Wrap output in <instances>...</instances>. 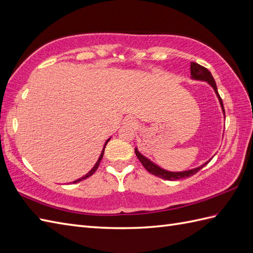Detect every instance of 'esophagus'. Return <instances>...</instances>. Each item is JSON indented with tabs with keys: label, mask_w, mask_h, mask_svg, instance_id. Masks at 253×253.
Masks as SVG:
<instances>
[{
	"label": "esophagus",
	"mask_w": 253,
	"mask_h": 253,
	"mask_svg": "<svg viewBox=\"0 0 253 253\" xmlns=\"http://www.w3.org/2000/svg\"><path fill=\"white\" fill-rule=\"evenodd\" d=\"M126 125L130 126H136V123H135V120L133 118H131V117H128V118L126 119Z\"/></svg>",
	"instance_id": "obj_1"
}]
</instances>
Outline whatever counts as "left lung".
Returning <instances> with one entry per match:
<instances>
[{"instance_id":"obj_1","label":"left lung","mask_w":253,"mask_h":253,"mask_svg":"<svg viewBox=\"0 0 253 253\" xmlns=\"http://www.w3.org/2000/svg\"><path fill=\"white\" fill-rule=\"evenodd\" d=\"M191 76H192L193 79H198V80H204V82H207L209 84L211 85V87L213 88L214 92L217 93L218 97H219V101H220V104H221V107H222V110H223V114L225 115L224 113V107H223V103H222V100H221V97L218 93V89H217V84H215V82L214 79L211 75V73L209 72L206 67L202 66L198 63L195 62H191ZM135 153H136V157L138 158V160L140 161V163L143 164L144 168L149 171L150 174L155 175L157 177H160L162 178V179H166V180H178V179H183V178H188L190 176H193L194 174L198 173L199 170H201L203 168L206 164L209 163V160L208 162L204 163L203 165H201L200 168H196V169H190V170H186V171H169V170H165L161 168H159L158 165H156L155 163H152L150 160H148L147 158H145L143 155H140V153L138 152V150L135 148Z\"/></svg>"}]
</instances>
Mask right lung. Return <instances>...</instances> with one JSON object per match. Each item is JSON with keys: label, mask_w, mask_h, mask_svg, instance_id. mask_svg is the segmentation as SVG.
Listing matches in <instances>:
<instances>
[{"label": "right lung", "mask_w": 253, "mask_h": 253, "mask_svg": "<svg viewBox=\"0 0 253 253\" xmlns=\"http://www.w3.org/2000/svg\"><path fill=\"white\" fill-rule=\"evenodd\" d=\"M108 140L109 139H107V141L105 143V145H104V148H103V151H102V153H101V156H100V158H98V160H97V162L95 163V165L93 166V169H92L89 173L87 174V175H84V177H82V178H79V179H77V180H75L74 181L73 183H76V182H79V181H82V180H84V179H85V178H88V177H90L91 175H93L94 173H95V170L97 169V168H98V165H100V162H101V160H102V158H103V155H104V150H105V146H106V144L108 143Z\"/></svg>", "instance_id": "1"}]
</instances>
